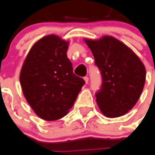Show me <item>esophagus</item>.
Here are the masks:
<instances>
[{
    "mask_svg": "<svg viewBox=\"0 0 155 155\" xmlns=\"http://www.w3.org/2000/svg\"><path fill=\"white\" fill-rule=\"evenodd\" d=\"M84 81L86 84H87V83H88V77H87V76H85V77H84Z\"/></svg>",
    "mask_w": 155,
    "mask_h": 155,
    "instance_id": "obj_1",
    "label": "esophagus"
}]
</instances>
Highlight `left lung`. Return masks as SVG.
Masks as SVG:
<instances>
[{
    "label": "left lung",
    "mask_w": 155,
    "mask_h": 155,
    "mask_svg": "<svg viewBox=\"0 0 155 155\" xmlns=\"http://www.w3.org/2000/svg\"><path fill=\"white\" fill-rule=\"evenodd\" d=\"M85 42L101 74V87L96 92L100 109L108 117L127 113L142 94L145 66L132 50L111 36Z\"/></svg>",
    "instance_id": "left-lung-1"
}]
</instances>
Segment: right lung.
I'll return each instance as SVG.
<instances>
[{"mask_svg": "<svg viewBox=\"0 0 155 155\" xmlns=\"http://www.w3.org/2000/svg\"><path fill=\"white\" fill-rule=\"evenodd\" d=\"M68 47V42L48 35L33 46L23 63L20 75L23 94L43 120H55L67 115L85 84L73 73Z\"/></svg>", "mask_w": 155, "mask_h": 155, "instance_id": "1", "label": "right lung"}]
</instances>
